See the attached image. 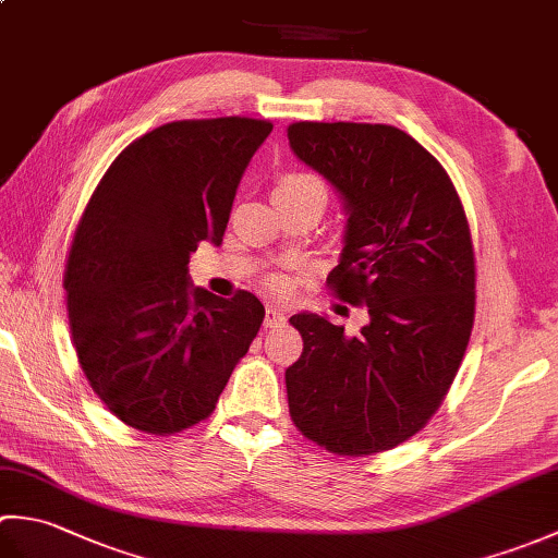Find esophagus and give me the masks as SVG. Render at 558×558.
Here are the masks:
<instances>
[{"mask_svg": "<svg viewBox=\"0 0 558 558\" xmlns=\"http://www.w3.org/2000/svg\"><path fill=\"white\" fill-rule=\"evenodd\" d=\"M282 322H286V314H282L278 306H272V304H268L266 306V318H264V326L266 328H276V326H280Z\"/></svg>", "mask_w": 558, "mask_h": 558, "instance_id": "esophagus-1", "label": "esophagus"}]
</instances>
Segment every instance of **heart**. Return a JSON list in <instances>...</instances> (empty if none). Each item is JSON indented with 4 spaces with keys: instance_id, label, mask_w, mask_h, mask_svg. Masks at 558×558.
<instances>
[{
    "instance_id": "1",
    "label": "heart",
    "mask_w": 558,
    "mask_h": 558,
    "mask_svg": "<svg viewBox=\"0 0 558 558\" xmlns=\"http://www.w3.org/2000/svg\"><path fill=\"white\" fill-rule=\"evenodd\" d=\"M304 189H322L326 192L322 180H316L314 174H302V172H290L282 174L278 184H276V194H286V192H304ZM276 286H280V280H276Z\"/></svg>"
}]
</instances>
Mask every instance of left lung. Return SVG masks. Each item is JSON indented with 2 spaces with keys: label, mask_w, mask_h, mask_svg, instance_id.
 Wrapping results in <instances>:
<instances>
[{
  "label": "left lung",
  "mask_w": 558,
  "mask_h": 558,
  "mask_svg": "<svg viewBox=\"0 0 558 558\" xmlns=\"http://www.w3.org/2000/svg\"><path fill=\"white\" fill-rule=\"evenodd\" d=\"M290 148L345 204V246L328 272L366 306L357 336L294 314L304 350L286 372L290 417L338 456L417 434L441 405L475 324V248L460 196L429 150L388 124L294 122Z\"/></svg>",
  "instance_id": "left-lung-1"
}]
</instances>
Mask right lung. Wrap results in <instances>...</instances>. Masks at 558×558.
Wrapping results in <instances>:
<instances>
[{"instance_id": "add662e5", "label": "right lung", "mask_w": 558, "mask_h": 558, "mask_svg": "<svg viewBox=\"0 0 558 558\" xmlns=\"http://www.w3.org/2000/svg\"><path fill=\"white\" fill-rule=\"evenodd\" d=\"M270 132L248 117L153 129L114 158L78 220L64 270L71 338L90 388L138 432L206 420L264 324L252 292L216 298L186 264L198 242L220 246Z\"/></svg>"}]
</instances>
